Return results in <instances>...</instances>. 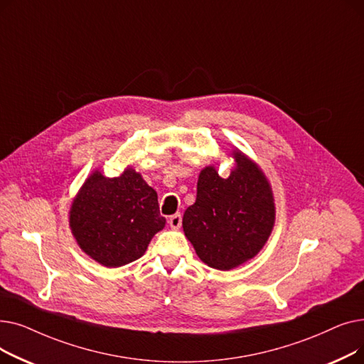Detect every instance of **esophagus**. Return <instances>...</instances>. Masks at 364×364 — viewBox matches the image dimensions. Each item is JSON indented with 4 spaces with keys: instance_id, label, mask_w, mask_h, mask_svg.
I'll return each mask as SVG.
<instances>
[{
    "instance_id": "obj_1",
    "label": "esophagus",
    "mask_w": 364,
    "mask_h": 364,
    "mask_svg": "<svg viewBox=\"0 0 364 364\" xmlns=\"http://www.w3.org/2000/svg\"><path fill=\"white\" fill-rule=\"evenodd\" d=\"M168 223H169V225H171L172 228H180V227H181V214L171 215L169 220H168Z\"/></svg>"
}]
</instances>
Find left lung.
Listing matches in <instances>:
<instances>
[{
	"label": "left lung",
	"instance_id": "left-lung-1",
	"mask_svg": "<svg viewBox=\"0 0 364 364\" xmlns=\"http://www.w3.org/2000/svg\"><path fill=\"white\" fill-rule=\"evenodd\" d=\"M236 168L223 178L214 166L200 171L196 202L183 217V230L198 257L213 269L230 270L254 258L270 237L276 208L261 168L240 150Z\"/></svg>",
	"mask_w": 364,
	"mask_h": 364
}]
</instances>
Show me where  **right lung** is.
<instances>
[{
  "mask_svg": "<svg viewBox=\"0 0 364 364\" xmlns=\"http://www.w3.org/2000/svg\"><path fill=\"white\" fill-rule=\"evenodd\" d=\"M165 223L158 193L132 168L114 178L94 171L69 211L70 230L81 250L110 269L139 259Z\"/></svg>",
  "mask_w": 364,
  "mask_h": 364,
  "instance_id": "right-lung-1",
  "label": "right lung"
}]
</instances>
